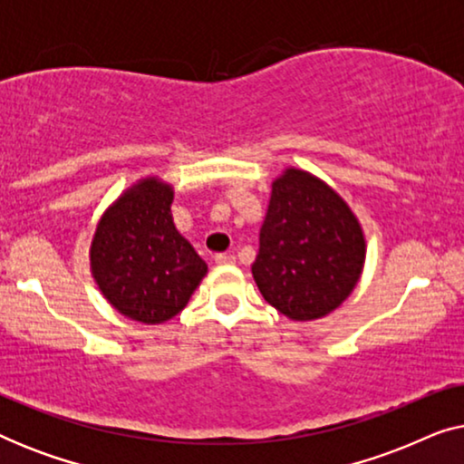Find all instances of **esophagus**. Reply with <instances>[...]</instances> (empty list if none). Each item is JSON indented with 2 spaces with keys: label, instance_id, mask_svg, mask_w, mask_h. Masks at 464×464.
Returning <instances> with one entry per match:
<instances>
[{
  "label": "esophagus",
  "instance_id": "obj_1",
  "mask_svg": "<svg viewBox=\"0 0 464 464\" xmlns=\"http://www.w3.org/2000/svg\"><path fill=\"white\" fill-rule=\"evenodd\" d=\"M234 262H237V257L227 256V253H218V256H215V264H218V266H227V264H234Z\"/></svg>",
  "mask_w": 464,
  "mask_h": 464
}]
</instances>
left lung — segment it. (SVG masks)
Masks as SVG:
<instances>
[{
  "instance_id": "8db88e82",
  "label": "left lung",
  "mask_w": 464,
  "mask_h": 464,
  "mask_svg": "<svg viewBox=\"0 0 464 464\" xmlns=\"http://www.w3.org/2000/svg\"><path fill=\"white\" fill-rule=\"evenodd\" d=\"M365 253L363 227L332 186L295 167L272 181L251 272L278 313L291 321L334 313L357 287Z\"/></svg>"
}]
</instances>
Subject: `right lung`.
<instances>
[{
	"label": "right lung",
	"mask_w": 464,
	"mask_h": 464,
	"mask_svg": "<svg viewBox=\"0 0 464 464\" xmlns=\"http://www.w3.org/2000/svg\"><path fill=\"white\" fill-rule=\"evenodd\" d=\"M173 196L160 177L132 183L101 215L88 251L105 300L143 325L179 314L208 270L175 227Z\"/></svg>",
	"instance_id": "add662e5"
}]
</instances>
